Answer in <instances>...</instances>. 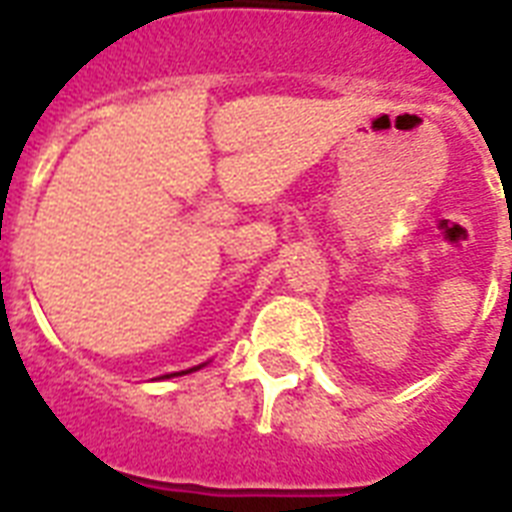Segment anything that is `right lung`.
I'll return each mask as SVG.
<instances>
[{"mask_svg":"<svg viewBox=\"0 0 512 512\" xmlns=\"http://www.w3.org/2000/svg\"><path fill=\"white\" fill-rule=\"evenodd\" d=\"M196 369H199V366H196ZM164 377H172V374H164Z\"/></svg>","mask_w":512,"mask_h":512,"instance_id":"add662e5","label":"right lung"}]
</instances>
